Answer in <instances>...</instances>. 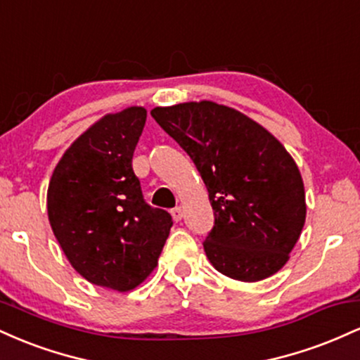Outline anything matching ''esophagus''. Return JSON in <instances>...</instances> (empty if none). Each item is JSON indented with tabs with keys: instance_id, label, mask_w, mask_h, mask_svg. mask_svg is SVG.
Instances as JSON below:
<instances>
[{
	"instance_id": "obj_1",
	"label": "esophagus",
	"mask_w": 360,
	"mask_h": 360,
	"mask_svg": "<svg viewBox=\"0 0 360 360\" xmlns=\"http://www.w3.org/2000/svg\"><path fill=\"white\" fill-rule=\"evenodd\" d=\"M171 214H172V218H174V221H181V220H183V217H184V212H183V208H181V206H177V208L172 210Z\"/></svg>"
}]
</instances>
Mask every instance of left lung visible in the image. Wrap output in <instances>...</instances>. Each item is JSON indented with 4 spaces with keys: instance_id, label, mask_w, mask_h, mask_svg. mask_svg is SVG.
<instances>
[{
    "instance_id": "1",
    "label": "left lung",
    "mask_w": 360,
    "mask_h": 360,
    "mask_svg": "<svg viewBox=\"0 0 360 360\" xmlns=\"http://www.w3.org/2000/svg\"><path fill=\"white\" fill-rule=\"evenodd\" d=\"M203 177L214 225L203 243L213 267L255 283L288 262L307 218L300 169L274 135L213 101L150 111Z\"/></svg>"
}]
</instances>
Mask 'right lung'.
Masks as SVG:
<instances>
[{"label": "right lung", "mask_w": 360, "mask_h": 360, "mask_svg": "<svg viewBox=\"0 0 360 360\" xmlns=\"http://www.w3.org/2000/svg\"><path fill=\"white\" fill-rule=\"evenodd\" d=\"M147 110L105 115L72 142L47 191L52 232L71 266L96 286L125 292L155 269L172 218L146 203L131 157Z\"/></svg>", "instance_id": "1"}]
</instances>
